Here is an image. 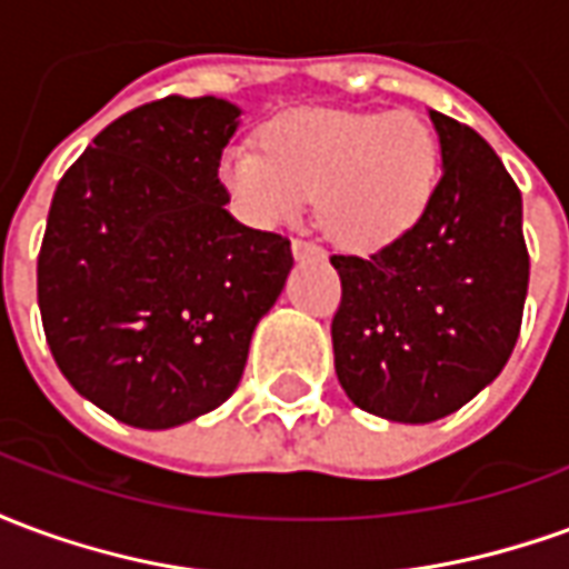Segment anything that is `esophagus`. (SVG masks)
I'll return each mask as SVG.
<instances>
[{
    "instance_id": "1",
    "label": "esophagus",
    "mask_w": 569,
    "mask_h": 569,
    "mask_svg": "<svg viewBox=\"0 0 569 569\" xmlns=\"http://www.w3.org/2000/svg\"><path fill=\"white\" fill-rule=\"evenodd\" d=\"M292 256L296 261H310V259H326V252L317 243H310V240H292Z\"/></svg>"
}]
</instances>
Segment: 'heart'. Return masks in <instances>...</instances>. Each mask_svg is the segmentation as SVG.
<instances>
[{
  "label": "heart",
  "instance_id": "1",
  "mask_svg": "<svg viewBox=\"0 0 569 569\" xmlns=\"http://www.w3.org/2000/svg\"><path fill=\"white\" fill-rule=\"evenodd\" d=\"M439 179V142L415 112L289 109L264 128V149L228 142L219 182L231 210L256 228H280L322 194L326 231L353 249H378L415 228Z\"/></svg>",
  "mask_w": 569,
  "mask_h": 569
}]
</instances>
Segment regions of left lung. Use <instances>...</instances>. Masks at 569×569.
<instances>
[{
	"label": "left lung",
	"mask_w": 569,
	"mask_h": 569,
	"mask_svg": "<svg viewBox=\"0 0 569 569\" xmlns=\"http://www.w3.org/2000/svg\"><path fill=\"white\" fill-rule=\"evenodd\" d=\"M429 121L441 179L423 216L375 256H332L338 381L353 406L396 423L448 418L500 375L530 277L521 191L497 151L441 112Z\"/></svg>",
	"instance_id": "1"
}]
</instances>
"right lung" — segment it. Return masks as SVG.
Masks as SVG:
<instances>
[{
  "label": "right lung",
  "mask_w": 569,
  "mask_h": 569,
  "mask_svg": "<svg viewBox=\"0 0 569 569\" xmlns=\"http://www.w3.org/2000/svg\"><path fill=\"white\" fill-rule=\"evenodd\" d=\"M240 109L167 97L112 121L51 200L39 310L57 369L140 429L182 427L234 393L289 240L224 210L219 154Z\"/></svg>",
  "instance_id": "right-lung-1"
}]
</instances>
